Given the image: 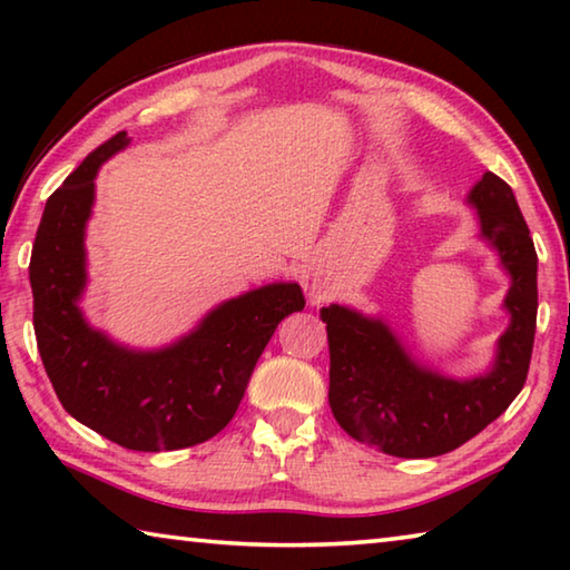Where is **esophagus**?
<instances>
[{"instance_id": "esophagus-1", "label": "esophagus", "mask_w": 570, "mask_h": 570, "mask_svg": "<svg viewBox=\"0 0 570 570\" xmlns=\"http://www.w3.org/2000/svg\"><path fill=\"white\" fill-rule=\"evenodd\" d=\"M304 288H306L308 302H312L314 306L324 304L326 292H324V282H322L320 276H316V274H306V276H304Z\"/></svg>"}]
</instances>
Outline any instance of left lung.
I'll return each mask as SVG.
<instances>
[{"label": "left lung", "mask_w": 570, "mask_h": 570, "mask_svg": "<svg viewBox=\"0 0 570 570\" xmlns=\"http://www.w3.org/2000/svg\"><path fill=\"white\" fill-rule=\"evenodd\" d=\"M480 236L510 274L503 306L510 326L498 340L490 372L452 380L404 352L382 320L350 306H324L330 336V404L356 442L394 458H438L475 438L508 410L528 377L538 314V256L513 188L495 173L472 186Z\"/></svg>", "instance_id": "1"}]
</instances>
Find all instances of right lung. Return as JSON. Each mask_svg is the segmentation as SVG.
Wrapping results in <instances>:
<instances>
[{
	"label": "right lung",
	"instance_id": "1",
	"mask_svg": "<svg viewBox=\"0 0 570 570\" xmlns=\"http://www.w3.org/2000/svg\"><path fill=\"white\" fill-rule=\"evenodd\" d=\"M128 142L125 130L112 135L47 198L30 262L37 350L57 400L77 422L128 450H180L226 428L278 322L306 302L298 284L254 288L153 352L92 330L77 304L88 284L85 226L98 168Z\"/></svg>",
	"mask_w": 570,
	"mask_h": 570
}]
</instances>
